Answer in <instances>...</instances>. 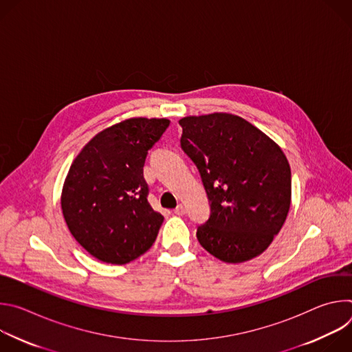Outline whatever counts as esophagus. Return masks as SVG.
<instances>
[{"instance_id":"34e87169","label":"esophagus","mask_w":352,"mask_h":352,"mask_svg":"<svg viewBox=\"0 0 352 352\" xmlns=\"http://www.w3.org/2000/svg\"><path fill=\"white\" fill-rule=\"evenodd\" d=\"M174 213H175L177 216H184V214H185V208H184L182 205H178V206L174 209Z\"/></svg>"}]
</instances>
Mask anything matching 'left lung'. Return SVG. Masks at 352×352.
<instances>
[{"mask_svg":"<svg viewBox=\"0 0 352 352\" xmlns=\"http://www.w3.org/2000/svg\"><path fill=\"white\" fill-rule=\"evenodd\" d=\"M181 147L200 173L210 216L196 236L227 263L259 256L281 230L291 204L283 150L241 117L214 113L179 120Z\"/></svg>","mask_w":352,"mask_h":352,"instance_id":"8db88e82","label":"left lung"}]
</instances>
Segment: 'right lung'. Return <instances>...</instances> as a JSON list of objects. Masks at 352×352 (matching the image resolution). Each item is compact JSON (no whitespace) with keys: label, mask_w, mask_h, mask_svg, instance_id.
<instances>
[{"label":"right lung","mask_w":352,"mask_h":352,"mask_svg":"<svg viewBox=\"0 0 352 352\" xmlns=\"http://www.w3.org/2000/svg\"><path fill=\"white\" fill-rule=\"evenodd\" d=\"M168 125L166 118L125 120L97 133L74 160L63 188V214L96 259L125 265L156 241L164 217L148 204L143 166Z\"/></svg>","instance_id":"1"}]
</instances>
